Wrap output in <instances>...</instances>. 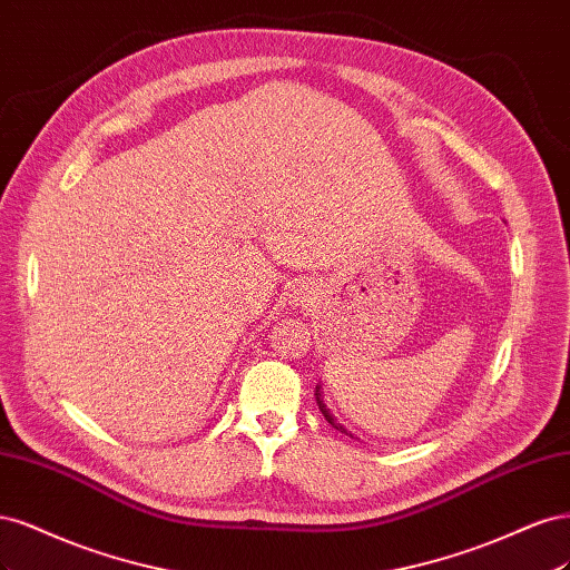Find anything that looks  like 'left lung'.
Here are the masks:
<instances>
[{
  "instance_id": "left-lung-1",
  "label": "left lung",
  "mask_w": 570,
  "mask_h": 570,
  "mask_svg": "<svg viewBox=\"0 0 570 570\" xmlns=\"http://www.w3.org/2000/svg\"><path fill=\"white\" fill-rule=\"evenodd\" d=\"M315 397H317V405H320V412L324 414V419L328 421V424H332L336 431H341V433H345V435H351L353 438V433L351 431H347L343 424H338V421H336V416L332 414V412H328V407L324 405V395H322V383L317 385V391H315Z\"/></svg>"
}]
</instances>
